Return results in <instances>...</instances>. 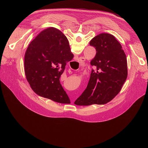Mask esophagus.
I'll return each mask as SVG.
<instances>
[{
  "mask_svg": "<svg viewBox=\"0 0 148 148\" xmlns=\"http://www.w3.org/2000/svg\"><path fill=\"white\" fill-rule=\"evenodd\" d=\"M78 60L79 62L80 63V65L82 66V65H84V61H85L86 59H85V58H84V57H79Z\"/></svg>",
  "mask_w": 148,
  "mask_h": 148,
  "instance_id": "obj_1",
  "label": "esophagus"
}]
</instances>
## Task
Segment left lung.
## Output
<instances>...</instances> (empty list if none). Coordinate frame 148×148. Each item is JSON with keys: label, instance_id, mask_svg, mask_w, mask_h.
Instances as JSON below:
<instances>
[{"label": "left lung", "instance_id": "8db88e82", "mask_svg": "<svg viewBox=\"0 0 148 148\" xmlns=\"http://www.w3.org/2000/svg\"><path fill=\"white\" fill-rule=\"evenodd\" d=\"M96 50L91 61L92 69L86 89L75 101L78 105L105 104L121 91L128 75L127 60L122 46L114 36L101 33L90 43Z\"/></svg>", "mask_w": 148, "mask_h": 148}]
</instances>
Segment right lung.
I'll use <instances>...</instances> for the list:
<instances>
[{"instance_id":"obj_1","label":"right lung","mask_w":148,"mask_h":148,"mask_svg":"<svg viewBox=\"0 0 148 148\" xmlns=\"http://www.w3.org/2000/svg\"><path fill=\"white\" fill-rule=\"evenodd\" d=\"M73 57L68 39L61 31L54 27L42 31L30 43L25 56V74L32 89L41 97L70 103L60 78Z\"/></svg>"}]
</instances>
